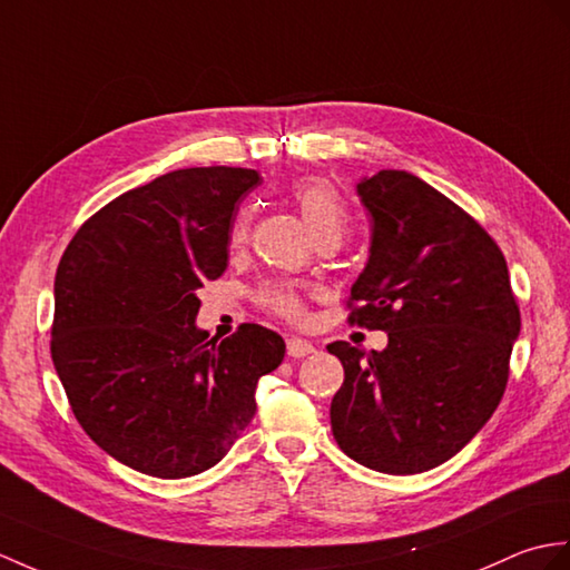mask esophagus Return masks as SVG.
Masks as SVG:
<instances>
[{"label":"esophagus","mask_w":570,"mask_h":570,"mask_svg":"<svg viewBox=\"0 0 570 570\" xmlns=\"http://www.w3.org/2000/svg\"><path fill=\"white\" fill-rule=\"evenodd\" d=\"M315 347L311 345L308 340H301V337H288L286 340V354L291 356V360H303V356L313 354Z\"/></svg>","instance_id":"1"}]
</instances>
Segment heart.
<instances>
[{
  "label": "heart",
  "instance_id": "heart-1",
  "mask_svg": "<svg viewBox=\"0 0 570 570\" xmlns=\"http://www.w3.org/2000/svg\"><path fill=\"white\" fill-rule=\"evenodd\" d=\"M291 202L296 204L303 223L308 225L311 235H337L342 237L347 228V206L342 202L340 191L325 179H301L291 187ZM249 220H253V210L243 208L230 225L228 243L230 247H243L249 235ZM257 301L264 311L282 317L286 323H303L306 321V301H303V291L288 282H272L264 284L257 291Z\"/></svg>",
  "mask_w": 570,
  "mask_h": 570
}]
</instances>
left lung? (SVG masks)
Segmentation results:
<instances>
[{"instance_id":"8db88e82","label":"left lung","mask_w":570,"mask_h":570,"mask_svg":"<svg viewBox=\"0 0 570 570\" xmlns=\"http://www.w3.org/2000/svg\"><path fill=\"white\" fill-rule=\"evenodd\" d=\"M356 191L374 233L347 321L389 333V347L327 345L345 366L330 422L342 452L366 469L422 473L493 415L520 306L505 255L452 198L403 169H381Z\"/></svg>"}]
</instances>
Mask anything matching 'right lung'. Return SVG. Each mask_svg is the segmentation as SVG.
<instances>
[{
    "mask_svg": "<svg viewBox=\"0 0 570 570\" xmlns=\"http://www.w3.org/2000/svg\"><path fill=\"white\" fill-rule=\"evenodd\" d=\"M262 177L189 167L87 218L58 264L50 354L82 430L155 479H187L230 452L255 417L259 376L286 345L243 323L223 342L194 325L198 288L228 267L235 206Z\"/></svg>",
    "mask_w": 570,
    "mask_h": 570,
    "instance_id": "right-lung-1",
    "label": "right lung"
}]
</instances>
